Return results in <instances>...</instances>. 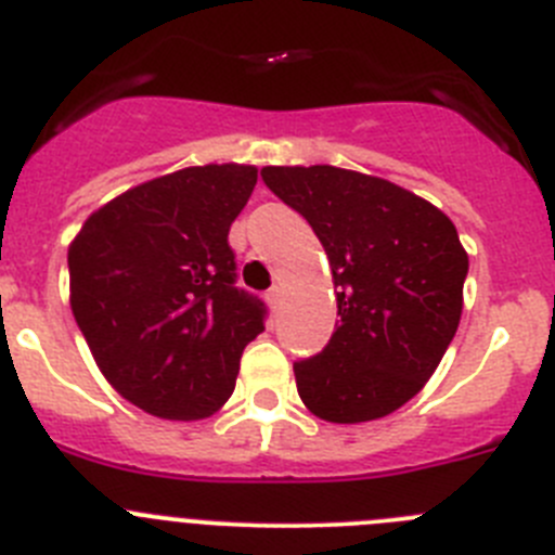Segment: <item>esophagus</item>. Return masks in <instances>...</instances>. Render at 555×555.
Returning <instances> with one entry per match:
<instances>
[{
  "instance_id": "34e87169",
  "label": "esophagus",
  "mask_w": 555,
  "mask_h": 555,
  "mask_svg": "<svg viewBox=\"0 0 555 555\" xmlns=\"http://www.w3.org/2000/svg\"><path fill=\"white\" fill-rule=\"evenodd\" d=\"M279 301H282V287L273 284V287L268 289V304H271V307H279Z\"/></svg>"
}]
</instances>
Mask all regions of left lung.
Masks as SVG:
<instances>
[{
  "label": "left lung",
  "instance_id": "obj_1",
  "mask_svg": "<svg viewBox=\"0 0 555 555\" xmlns=\"http://www.w3.org/2000/svg\"><path fill=\"white\" fill-rule=\"evenodd\" d=\"M268 189L309 221L328 254L339 325L295 361L314 416H388L441 364L463 312L468 254L452 221L422 196L339 167H266Z\"/></svg>",
  "mask_w": 555,
  "mask_h": 555
}]
</instances>
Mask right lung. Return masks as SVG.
<instances>
[{"label": "right lung", "instance_id": "right-lung-1", "mask_svg": "<svg viewBox=\"0 0 555 555\" xmlns=\"http://www.w3.org/2000/svg\"><path fill=\"white\" fill-rule=\"evenodd\" d=\"M254 183L241 164L164 175L95 210L67 248L70 309L98 366L153 416L219 411L243 348L266 331L227 241Z\"/></svg>", "mask_w": 555, "mask_h": 555}]
</instances>
